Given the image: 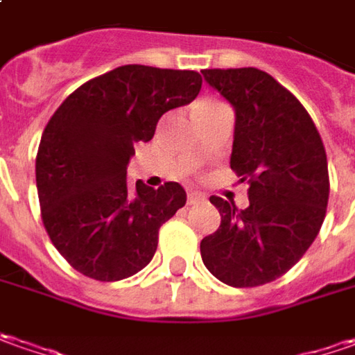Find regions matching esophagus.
I'll list each match as a JSON object with an SVG mask.
<instances>
[{
	"label": "esophagus",
	"mask_w": 355,
	"mask_h": 355,
	"mask_svg": "<svg viewBox=\"0 0 355 355\" xmlns=\"http://www.w3.org/2000/svg\"><path fill=\"white\" fill-rule=\"evenodd\" d=\"M200 200H204V194H200V192H190L189 194V204H196Z\"/></svg>",
	"instance_id": "esophagus-1"
}]
</instances>
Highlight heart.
I'll return each mask as SVG.
<instances>
[{
	"label": "heart",
	"mask_w": 355,
	"mask_h": 355,
	"mask_svg": "<svg viewBox=\"0 0 355 355\" xmlns=\"http://www.w3.org/2000/svg\"><path fill=\"white\" fill-rule=\"evenodd\" d=\"M200 104H212V102H200ZM200 104H198V105H200Z\"/></svg>",
	"instance_id": "heart-1"
}]
</instances>
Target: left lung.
<instances>
[{"label":"left lung","mask_w":355,"mask_h":355,"mask_svg":"<svg viewBox=\"0 0 355 355\" xmlns=\"http://www.w3.org/2000/svg\"><path fill=\"white\" fill-rule=\"evenodd\" d=\"M206 82L236 110L230 166L250 206L210 196L222 222L200 241L206 269L230 287L271 283L299 261L322 227L330 178L320 133L304 105L259 68H208Z\"/></svg>","instance_id":"obj_1"}]
</instances>
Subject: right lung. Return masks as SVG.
Here are the masks:
<instances>
[{
  "mask_svg": "<svg viewBox=\"0 0 355 355\" xmlns=\"http://www.w3.org/2000/svg\"><path fill=\"white\" fill-rule=\"evenodd\" d=\"M202 88L194 70L125 64L88 80L49 119L37 151L41 218L58 253L82 275L121 281L153 259L159 227L184 206L178 182L128 180L133 145Z\"/></svg>",
  "mask_w": 355,
  "mask_h": 355,
  "instance_id": "obj_1",
  "label": "right lung"
}]
</instances>
